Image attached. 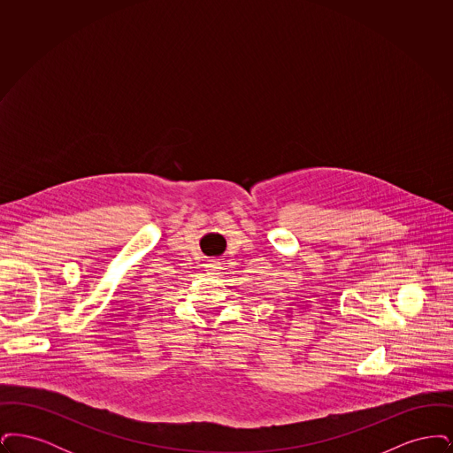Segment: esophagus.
<instances>
[{
  "mask_svg": "<svg viewBox=\"0 0 453 453\" xmlns=\"http://www.w3.org/2000/svg\"><path fill=\"white\" fill-rule=\"evenodd\" d=\"M220 261L219 259H209L207 263H205V272H207V275H220Z\"/></svg>",
  "mask_w": 453,
  "mask_h": 453,
  "instance_id": "obj_1",
  "label": "esophagus"
}]
</instances>
